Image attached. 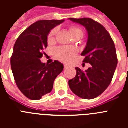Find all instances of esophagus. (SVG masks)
Here are the masks:
<instances>
[{
  "label": "esophagus",
  "mask_w": 128,
  "mask_h": 128,
  "mask_svg": "<svg viewBox=\"0 0 128 128\" xmlns=\"http://www.w3.org/2000/svg\"><path fill=\"white\" fill-rule=\"evenodd\" d=\"M68 67V65H64V68H66Z\"/></svg>",
  "instance_id": "esophagus-1"
}]
</instances>
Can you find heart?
<instances>
[{
  "mask_svg": "<svg viewBox=\"0 0 128 128\" xmlns=\"http://www.w3.org/2000/svg\"><path fill=\"white\" fill-rule=\"evenodd\" d=\"M70 30L72 36L75 38H82L83 37V35H84L83 30L81 28H79L78 26H71L70 28ZM57 28H54L50 30L47 37V41L48 43L52 42L55 40V36L57 33ZM77 53H78L77 48L74 47H66V46L58 47L54 50V54L56 58L63 62H70L75 57Z\"/></svg>",
  "mask_w": 128,
  "mask_h": 128,
  "instance_id": "1",
  "label": "heart"
}]
</instances>
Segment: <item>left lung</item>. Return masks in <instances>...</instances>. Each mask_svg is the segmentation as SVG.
<instances>
[{"mask_svg":"<svg viewBox=\"0 0 128 128\" xmlns=\"http://www.w3.org/2000/svg\"><path fill=\"white\" fill-rule=\"evenodd\" d=\"M72 22L85 27L88 37L81 53L83 63L92 66L85 72L76 67V76L68 81L72 92L78 97L92 99L100 96L112 82L118 60L115 44L109 32L100 24L89 18H73Z\"/></svg>","mask_w":128,"mask_h":128,"instance_id":"1","label":"left lung"}]
</instances>
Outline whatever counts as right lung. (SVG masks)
<instances>
[{"mask_svg":"<svg viewBox=\"0 0 128 128\" xmlns=\"http://www.w3.org/2000/svg\"><path fill=\"white\" fill-rule=\"evenodd\" d=\"M64 20H39L30 25L16 40L11 58V66L19 90L31 100H39L50 93L56 77L63 70L58 61L48 65L42 63L47 36Z\"/></svg>","mask_w":128,"mask_h":128,"instance_id":"add662e5","label":"right lung"}]
</instances>
